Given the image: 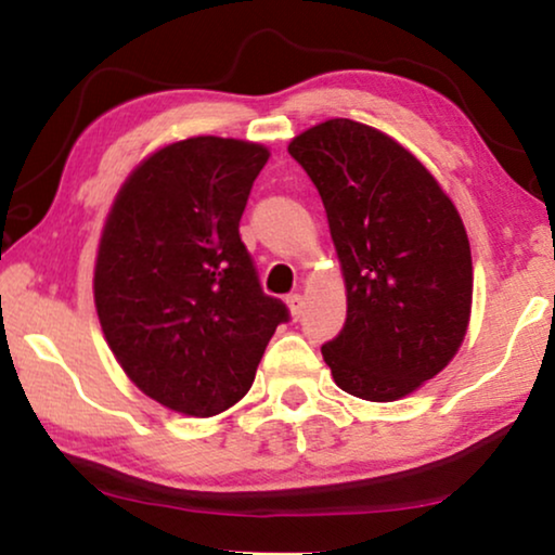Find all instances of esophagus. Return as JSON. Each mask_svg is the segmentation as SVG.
<instances>
[{
    "label": "esophagus",
    "instance_id": "esophagus-1",
    "mask_svg": "<svg viewBox=\"0 0 555 555\" xmlns=\"http://www.w3.org/2000/svg\"><path fill=\"white\" fill-rule=\"evenodd\" d=\"M285 302H287V308H291V315L295 318V321H298V318L302 315V308H306V300H302V295H298V293L287 295Z\"/></svg>",
    "mask_w": 555,
    "mask_h": 555
}]
</instances>
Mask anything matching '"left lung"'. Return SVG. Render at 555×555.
I'll return each instance as SVG.
<instances>
[{
	"mask_svg": "<svg viewBox=\"0 0 555 555\" xmlns=\"http://www.w3.org/2000/svg\"><path fill=\"white\" fill-rule=\"evenodd\" d=\"M321 194L346 283V323L321 353L333 382L397 401L460 351L473 255L460 211L420 158L376 128L331 118L291 141Z\"/></svg>",
	"mask_w": 555,
	"mask_h": 555,
	"instance_id": "1",
	"label": "left lung"
}]
</instances>
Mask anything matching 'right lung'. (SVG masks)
Wrapping results in <instances>:
<instances>
[{
  "label": "right lung",
  "mask_w": 555,
  "mask_h": 555,
  "mask_svg": "<svg viewBox=\"0 0 555 555\" xmlns=\"http://www.w3.org/2000/svg\"><path fill=\"white\" fill-rule=\"evenodd\" d=\"M270 151L194 135L124 181L95 257L98 321L139 389L171 412L215 416L245 397L283 300L262 293L240 219Z\"/></svg>",
  "instance_id": "right-lung-1"
}]
</instances>
